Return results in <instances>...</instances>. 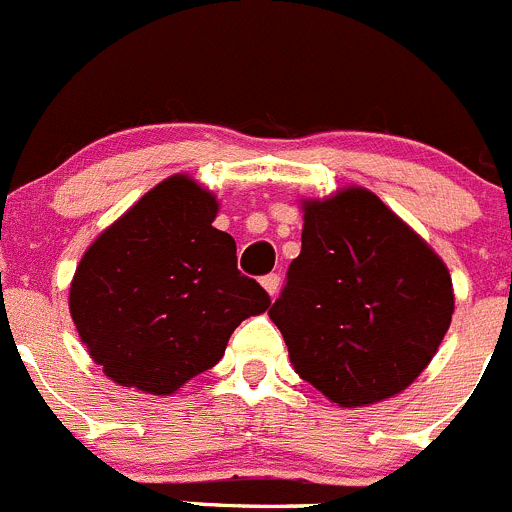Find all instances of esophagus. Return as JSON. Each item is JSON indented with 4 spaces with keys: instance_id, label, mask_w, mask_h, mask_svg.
<instances>
[{
    "instance_id": "obj_1",
    "label": "esophagus",
    "mask_w": 512,
    "mask_h": 512,
    "mask_svg": "<svg viewBox=\"0 0 512 512\" xmlns=\"http://www.w3.org/2000/svg\"><path fill=\"white\" fill-rule=\"evenodd\" d=\"M260 283H262V288L267 290V295H270V298H275V295H278V290H280V275H275V272H270V275H265V278H262Z\"/></svg>"
}]
</instances>
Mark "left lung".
<instances>
[{"instance_id": "left-lung-1", "label": "left lung", "mask_w": 512, "mask_h": 512, "mask_svg": "<svg viewBox=\"0 0 512 512\" xmlns=\"http://www.w3.org/2000/svg\"><path fill=\"white\" fill-rule=\"evenodd\" d=\"M300 204L303 247L270 308L290 364L338 407L391 399L427 369L450 328V270L364 186Z\"/></svg>"}]
</instances>
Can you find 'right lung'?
<instances>
[{"label":"right lung","mask_w":512,"mask_h":512,"mask_svg":"<svg viewBox=\"0 0 512 512\" xmlns=\"http://www.w3.org/2000/svg\"><path fill=\"white\" fill-rule=\"evenodd\" d=\"M219 202L186 174L146 191L93 240L70 283V315L116 384L169 396L212 369L245 318L270 308L212 227Z\"/></svg>","instance_id":"1"}]
</instances>
